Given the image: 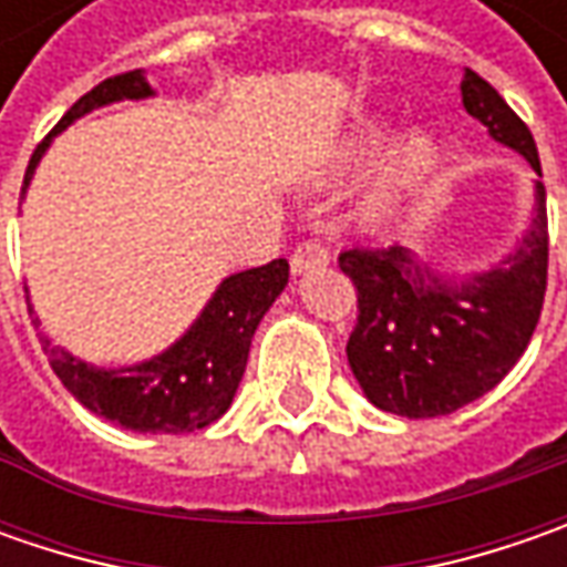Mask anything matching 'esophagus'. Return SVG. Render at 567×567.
Instances as JSON below:
<instances>
[{"instance_id":"34e87169","label":"esophagus","mask_w":567,"mask_h":567,"mask_svg":"<svg viewBox=\"0 0 567 567\" xmlns=\"http://www.w3.org/2000/svg\"><path fill=\"white\" fill-rule=\"evenodd\" d=\"M328 249L316 243V239H309V243H302V246H296L293 258H290V268L293 274H306L312 271V268H321V265H328Z\"/></svg>"}]
</instances>
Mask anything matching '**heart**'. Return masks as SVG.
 <instances>
[{
  "mask_svg": "<svg viewBox=\"0 0 567 567\" xmlns=\"http://www.w3.org/2000/svg\"><path fill=\"white\" fill-rule=\"evenodd\" d=\"M391 122L388 120H362L353 125V132L343 138V161H365L379 151L381 144L388 142ZM442 161L439 144L432 142L425 132H413L403 142L394 144V151L388 154V161L381 164L375 186L369 195V207L375 214H384L401 202L403 195H410L413 188H420L435 173V166Z\"/></svg>",
  "mask_w": 567,
  "mask_h": 567,
  "instance_id": "b5f03b06",
  "label": "heart"
}]
</instances>
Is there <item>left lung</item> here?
I'll return each mask as SVG.
<instances>
[{"label": "left lung", "instance_id": "obj_1", "mask_svg": "<svg viewBox=\"0 0 567 567\" xmlns=\"http://www.w3.org/2000/svg\"><path fill=\"white\" fill-rule=\"evenodd\" d=\"M461 97L495 142L543 176L530 128L489 81L464 69ZM534 202L527 233L486 271L442 277L403 246L340 251V271L353 280L360 309L347 360L369 403L406 420L447 416L512 372L546 296L549 227L539 179Z\"/></svg>", "mask_w": 567, "mask_h": 567}]
</instances>
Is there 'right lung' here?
<instances>
[{"mask_svg": "<svg viewBox=\"0 0 567 567\" xmlns=\"http://www.w3.org/2000/svg\"><path fill=\"white\" fill-rule=\"evenodd\" d=\"M144 97H154V87L147 84L142 69L100 81L97 87L78 100L53 132L37 144L28 173H24L21 195L31 186L33 169L43 161L47 147L59 132H65L72 122L87 116L91 110L120 103V100ZM287 280H290L287 258L229 274L227 280H220V287L207 299L202 316L192 321V328L183 338L169 343L164 353L135 362V365L100 369L55 347L47 334L40 338V343L59 381L91 413L122 429H135V432H164V435L195 432L220 420L229 410L246 372V362H249L255 328L274 306V299L284 293ZM28 312L33 316L31 296H28ZM33 324H40L37 316H33Z\"/></svg>", "mask_w": 567, "mask_h": 567, "instance_id": "add662e5", "label": "right lung"}]
</instances>
